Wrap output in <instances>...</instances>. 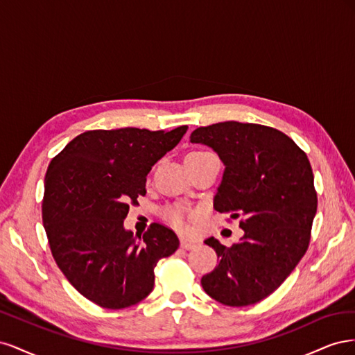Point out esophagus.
Masks as SVG:
<instances>
[{"instance_id": "34e87169", "label": "esophagus", "mask_w": 355, "mask_h": 355, "mask_svg": "<svg viewBox=\"0 0 355 355\" xmlns=\"http://www.w3.org/2000/svg\"><path fill=\"white\" fill-rule=\"evenodd\" d=\"M180 247H182V249L191 250V249H194V247H197V243L187 240V239H180Z\"/></svg>"}]
</instances>
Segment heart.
<instances>
[{"mask_svg": "<svg viewBox=\"0 0 355 355\" xmlns=\"http://www.w3.org/2000/svg\"><path fill=\"white\" fill-rule=\"evenodd\" d=\"M189 210L185 206H168L163 210L164 219L176 230H185Z\"/></svg>", "mask_w": 355, "mask_h": 355, "instance_id": "1", "label": "heart"}]
</instances>
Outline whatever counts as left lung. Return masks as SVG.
<instances>
[{"instance_id":"left-lung-1","label":"left lung","mask_w":355,"mask_h":355,"mask_svg":"<svg viewBox=\"0 0 355 355\" xmlns=\"http://www.w3.org/2000/svg\"><path fill=\"white\" fill-rule=\"evenodd\" d=\"M192 144L218 153L225 171L214 210L241 218L240 243H206L219 263L201 278L210 297L247 306L270 296L305 254L317 213L314 175L306 154L272 127L225 121L198 127Z\"/></svg>"}]
</instances>
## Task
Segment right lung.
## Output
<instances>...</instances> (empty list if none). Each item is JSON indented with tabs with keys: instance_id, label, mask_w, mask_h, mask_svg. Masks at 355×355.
Wrapping results in <instances>:
<instances>
[{
	"instance_id": "1",
	"label": "right lung",
	"mask_w": 355,
	"mask_h": 355,
	"mask_svg": "<svg viewBox=\"0 0 355 355\" xmlns=\"http://www.w3.org/2000/svg\"><path fill=\"white\" fill-rule=\"evenodd\" d=\"M188 125L84 132L49 164L42 223L53 257L68 282L96 305L123 309L154 288V268L173 254L179 239L153 223L144 237L124 230L130 202L145 196L146 176Z\"/></svg>"
}]
</instances>
